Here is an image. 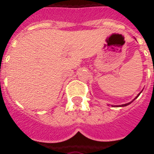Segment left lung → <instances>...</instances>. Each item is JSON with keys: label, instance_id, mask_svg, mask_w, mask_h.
<instances>
[{"label": "left lung", "instance_id": "1", "mask_svg": "<svg viewBox=\"0 0 154 154\" xmlns=\"http://www.w3.org/2000/svg\"><path fill=\"white\" fill-rule=\"evenodd\" d=\"M139 96H138V97H139ZM137 97H136V98H137ZM129 104H130V102H129V103H128V104H125V105H121L120 106H128V105H129Z\"/></svg>", "mask_w": 154, "mask_h": 154}]
</instances>
